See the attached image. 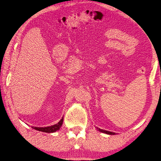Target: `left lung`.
Returning <instances> with one entry per match:
<instances>
[{
  "instance_id": "left-lung-1",
  "label": "left lung",
  "mask_w": 161,
  "mask_h": 161,
  "mask_svg": "<svg viewBox=\"0 0 161 161\" xmlns=\"http://www.w3.org/2000/svg\"><path fill=\"white\" fill-rule=\"evenodd\" d=\"M98 130H99L100 132H103V133H106L107 134H110V135H114L115 133L114 132H110V131H107V130H102V129H100V128H97Z\"/></svg>"
}]
</instances>
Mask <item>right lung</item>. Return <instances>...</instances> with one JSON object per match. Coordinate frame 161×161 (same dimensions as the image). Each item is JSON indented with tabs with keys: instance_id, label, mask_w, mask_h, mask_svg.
Here are the masks:
<instances>
[{
	"instance_id": "add662e5",
	"label": "right lung",
	"mask_w": 161,
	"mask_h": 161,
	"mask_svg": "<svg viewBox=\"0 0 161 161\" xmlns=\"http://www.w3.org/2000/svg\"><path fill=\"white\" fill-rule=\"evenodd\" d=\"M63 120L64 119L62 118L61 119V120L56 124H54L53 126H47V127H32L33 129L41 131V132H44L47 133H52L54 132H56L57 130L61 128L62 126V124H63Z\"/></svg>"
}]
</instances>
